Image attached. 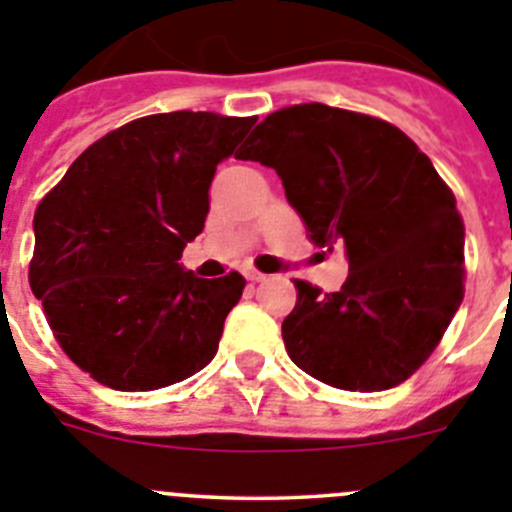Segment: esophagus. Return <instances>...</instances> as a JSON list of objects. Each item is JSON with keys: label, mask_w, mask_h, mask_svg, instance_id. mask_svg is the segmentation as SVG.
I'll list each match as a JSON object with an SVG mask.
<instances>
[{"label": "esophagus", "mask_w": 512, "mask_h": 512, "mask_svg": "<svg viewBox=\"0 0 512 512\" xmlns=\"http://www.w3.org/2000/svg\"><path fill=\"white\" fill-rule=\"evenodd\" d=\"M243 277H246L248 282H264L266 274H261V271H256V269H246L243 271Z\"/></svg>", "instance_id": "esophagus-1"}]
</instances>
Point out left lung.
<instances>
[{
    "instance_id": "1",
    "label": "left lung",
    "mask_w": 512,
    "mask_h": 512,
    "mask_svg": "<svg viewBox=\"0 0 512 512\" xmlns=\"http://www.w3.org/2000/svg\"><path fill=\"white\" fill-rule=\"evenodd\" d=\"M235 158L277 171L315 246L346 248L338 292L295 282L289 359L338 390L405 382L464 300V223L431 158L390 122L320 102L271 112Z\"/></svg>"
}]
</instances>
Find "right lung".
I'll return each instance as SVG.
<instances>
[{
	"instance_id": "right-lung-1",
	"label": "right lung",
	"mask_w": 512,
	"mask_h": 512,
	"mask_svg": "<svg viewBox=\"0 0 512 512\" xmlns=\"http://www.w3.org/2000/svg\"><path fill=\"white\" fill-rule=\"evenodd\" d=\"M256 117L148 115L69 166L35 210L30 287L71 361L120 392L169 387L217 354L246 279L179 264L205 228L217 164Z\"/></svg>"
}]
</instances>
